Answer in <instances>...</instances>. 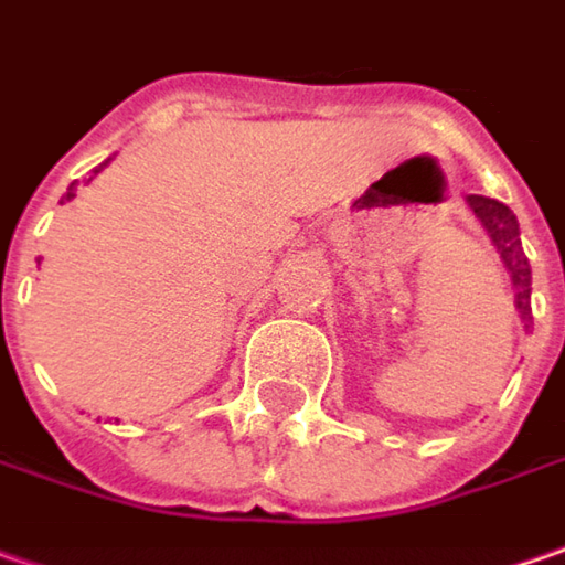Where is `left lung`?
Returning a JSON list of instances; mask_svg holds the SVG:
<instances>
[{
	"mask_svg": "<svg viewBox=\"0 0 565 565\" xmlns=\"http://www.w3.org/2000/svg\"><path fill=\"white\" fill-rule=\"evenodd\" d=\"M466 205L472 209V215H476L481 227L488 231V237H491V244H494L497 256H500V263L507 268V275H510V284H513L515 290V309H519V316L522 319H529L532 316V265L525 259V253H522V241H519V222H515V215L510 212V205L497 203L491 196H466Z\"/></svg>",
	"mask_w": 565,
	"mask_h": 565,
	"instance_id": "1",
	"label": "left lung"
}]
</instances>
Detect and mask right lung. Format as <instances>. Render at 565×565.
Masks as SVG:
<instances>
[{
    "label": "right lung",
    "mask_w": 565,
    "mask_h": 565,
    "mask_svg": "<svg viewBox=\"0 0 565 565\" xmlns=\"http://www.w3.org/2000/svg\"><path fill=\"white\" fill-rule=\"evenodd\" d=\"M106 166H108V162H103V166H99V168H93V178H96V174H99V171H103V168H106ZM93 178H89V181H93ZM65 200H74V184L68 186V193H65Z\"/></svg>",
    "instance_id": "right-lung-1"
}]
</instances>
